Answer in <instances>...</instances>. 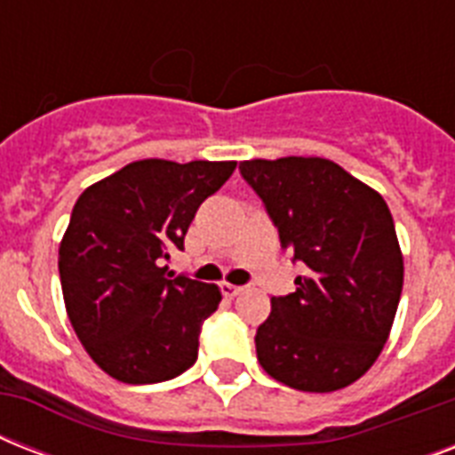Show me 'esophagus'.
Wrapping results in <instances>:
<instances>
[{
	"mask_svg": "<svg viewBox=\"0 0 455 455\" xmlns=\"http://www.w3.org/2000/svg\"><path fill=\"white\" fill-rule=\"evenodd\" d=\"M245 291L243 285H231V283H221V292L227 295V298H235V295H241Z\"/></svg>",
	"mask_w": 455,
	"mask_h": 455,
	"instance_id": "1",
	"label": "esophagus"
}]
</instances>
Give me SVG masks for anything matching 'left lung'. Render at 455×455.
I'll return each instance as SVG.
<instances>
[{
  "mask_svg": "<svg viewBox=\"0 0 455 455\" xmlns=\"http://www.w3.org/2000/svg\"><path fill=\"white\" fill-rule=\"evenodd\" d=\"M281 248L307 267L295 292L271 299L255 335L262 368L292 389L332 392L359 380L387 342L403 259L387 203L323 157L245 160Z\"/></svg>",
  "mask_w": 455,
  "mask_h": 455,
  "instance_id": "8db88e82",
  "label": "left lung"
}]
</instances>
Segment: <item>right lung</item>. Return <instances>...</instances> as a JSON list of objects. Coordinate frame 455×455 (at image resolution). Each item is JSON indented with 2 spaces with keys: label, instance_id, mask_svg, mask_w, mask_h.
Masks as SVG:
<instances>
[{
  "label": "right lung",
  "instance_id": "right-lung-1",
  "mask_svg": "<svg viewBox=\"0 0 455 455\" xmlns=\"http://www.w3.org/2000/svg\"><path fill=\"white\" fill-rule=\"evenodd\" d=\"M235 163L139 160L82 193L59 248L68 318L99 366L127 385L172 380L198 359L217 285L172 278L164 259L184 250L200 203Z\"/></svg>",
  "mask_w": 455,
  "mask_h": 455
}]
</instances>
